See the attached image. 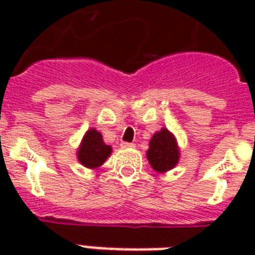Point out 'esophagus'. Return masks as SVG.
I'll list each match as a JSON object with an SVG mask.
<instances>
[{"instance_id":"obj_1","label":"esophagus","mask_w":255,"mask_h":255,"mask_svg":"<svg viewBox=\"0 0 255 255\" xmlns=\"http://www.w3.org/2000/svg\"><path fill=\"white\" fill-rule=\"evenodd\" d=\"M122 147H124V149H129V147H135V144H133V143H128V142H123Z\"/></svg>"}]
</instances>
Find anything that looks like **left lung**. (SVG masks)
Segmentation results:
<instances>
[{
    "label": "left lung",
    "mask_w": 255,
    "mask_h": 255,
    "mask_svg": "<svg viewBox=\"0 0 255 255\" xmlns=\"http://www.w3.org/2000/svg\"><path fill=\"white\" fill-rule=\"evenodd\" d=\"M147 160L157 172L169 171L177 164L179 149L176 140L166 128L153 135L147 150Z\"/></svg>",
    "instance_id": "left-lung-1"
}]
</instances>
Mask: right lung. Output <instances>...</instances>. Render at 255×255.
Here are the masks:
<instances>
[{"label": "right lung", "mask_w": 255, "mask_h": 255, "mask_svg": "<svg viewBox=\"0 0 255 255\" xmlns=\"http://www.w3.org/2000/svg\"><path fill=\"white\" fill-rule=\"evenodd\" d=\"M112 147L104 143L102 135L97 129L91 128L84 135L82 144L78 150L80 164L87 168H97L102 165L111 155Z\"/></svg>", "instance_id": "right-lung-1"}]
</instances>
